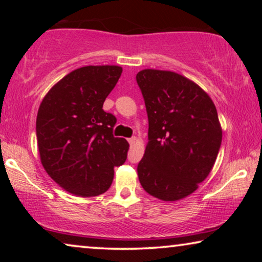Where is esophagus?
Returning <instances> with one entry per match:
<instances>
[{"label":"esophagus","instance_id":"34e87169","mask_svg":"<svg viewBox=\"0 0 262 262\" xmlns=\"http://www.w3.org/2000/svg\"><path fill=\"white\" fill-rule=\"evenodd\" d=\"M127 141H128V143H130V144L132 145V144H135L136 142H137V138H136V137H132V138H128Z\"/></svg>","mask_w":262,"mask_h":262}]
</instances>
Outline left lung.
I'll return each instance as SVG.
<instances>
[{
    "instance_id": "8db88e82",
    "label": "left lung",
    "mask_w": 262,
    "mask_h": 262,
    "mask_svg": "<svg viewBox=\"0 0 262 262\" xmlns=\"http://www.w3.org/2000/svg\"><path fill=\"white\" fill-rule=\"evenodd\" d=\"M136 78L149 119L139 182L163 202L184 199L216 162L222 143L216 106L195 82L174 71L144 69Z\"/></svg>"
}]
</instances>
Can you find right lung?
I'll list each match as a JSON object with an SVG mask.
<instances>
[{
  "label": "right lung",
  "mask_w": 262,
  "mask_h": 262,
  "mask_svg": "<svg viewBox=\"0 0 262 262\" xmlns=\"http://www.w3.org/2000/svg\"><path fill=\"white\" fill-rule=\"evenodd\" d=\"M123 68L82 67L66 75L44 96L37 114V142L50 178L77 196L105 193L114 167L127 157L128 143L113 137L117 123L102 110Z\"/></svg>",
  "instance_id": "add662e5"
}]
</instances>
